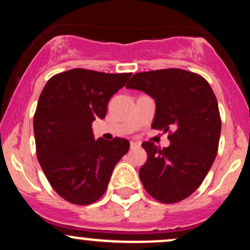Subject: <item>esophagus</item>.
Returning <instances> with one entry per match:
<instances>
[{"label": "esophagus", "mask_w": 250, "mask_h": 250, "mask_svg": "<svg viewBox=\"0 0 250 250\" xmlns=\"http://www.w3.org/2000/svg\"><path fill=\"white\" fill-rule=\"evenodd\" d=\"M140 146H141V143H139V142H134V141L130 142V148H131V149L139 148Z\"/></svg>", "instance_id": "esophagus-1"}]
</instances>
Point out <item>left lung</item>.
I'll use <instances>...</instances> for the list:
<instances>
[{"instance_id":"8db88e82","label":"left lung","mask_w":250,"mask_h":250,"mask_svg":"<svg viewBox=\"0 0 250 250\" xmlns=\"http://www.w3.org/2000/svg\"><path fill=\"white\" fill-rule=\"evenodd\" d=\"M125 87L155 100L153 129L174 130L167 148L142 143L148 155L140 168L143 187L162 203L187 199L205 180L219 148L221 119L213 89L202 76L176 68L137 73Z\"/></svg>"}]
</instances>
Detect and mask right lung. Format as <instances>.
Segmentation results:
<instances>
[{"mask_svg":"<svg viewBox=\"0 0 250 250\" xmlns=\"http://www.w3.org/2000/svg\"><path fill=\"white\" fill-rule=\"evenodd\" d=\"M131 73L71 69L43 88L34 116L36 154L51 187L74 205L85 206L104 194L129 141L94 139L91 123L104 119L110 97Z\"/></svg>","mask_w":250,"mask_h":250,"instance_id":"1","label":"right lung"}]
</instances>
